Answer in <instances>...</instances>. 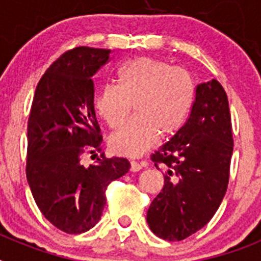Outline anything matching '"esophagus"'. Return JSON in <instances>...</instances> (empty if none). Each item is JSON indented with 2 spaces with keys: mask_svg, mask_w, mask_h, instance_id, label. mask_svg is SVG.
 <instances>
[{
  "mask_svg": "<svg viewBox=\"0 0 261 261\" xmlns=\"http://www.w3.org/2000/svg\"><path fill=\"white\" fill-rule=\"evenodd\" d=\"M144 166H145V163H138V162H136V161H132V162H130V171L132 172L140 171V170H141Z\"/></svg>",
  "mask_w": 261,
  "mask_h": 261,
  "instance_id": "esophagus-1",
  "label": "esophagus"
}]
</instances>
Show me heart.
<instances>
[{
    "label": "heart",
    "mask_w": 261,
    "mask_h": 261,
    "mask_svg": "<svg viewBox=\"0 0 261 261\" xmlns=\"http://www.w3.org/2000/svg\"><path fill=\"white\" fill-rule=\"evenodd\" d=\"M119 86L106 85L95 99L98 116L117 129L128 119L132 105L136 119L110 138L111 150L138 156L150 149L159 135L167 140L180 132L195 103L191 75L168 62L138 57L120 68Z\"/></svg>",
    "instance_id": "b5f03b06"
}]
</instances>
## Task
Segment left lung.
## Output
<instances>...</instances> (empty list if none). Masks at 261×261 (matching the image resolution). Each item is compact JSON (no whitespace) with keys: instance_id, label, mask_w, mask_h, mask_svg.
I'll return each mask as SVG.
<instances>
[{"instance_id":"obj_1","label":"left lung","mask_w":261,"mask_h":261,"mask_svg":"<svg viewBox=\"0 0 261 261\" xmlns=\"http://www.w3.org/2000/svg\"><path fill=\"white\" fill-rule=\"evenodd\" d=\"M232 147L222 85L217 80L197 85L186 125L151 154L155 167L166 168L165 186L146 216L156 237L183 241L212 220L227 190Z\"/></svg>"}]
</instances>
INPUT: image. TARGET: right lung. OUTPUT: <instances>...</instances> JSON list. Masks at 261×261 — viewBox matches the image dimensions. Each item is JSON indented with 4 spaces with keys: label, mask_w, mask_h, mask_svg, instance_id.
<instances>
[{
    "label": "right lung",
    "mask_w": 261,
    "mask_h": 261,
    "mask_svg": "<svg viewBox=\"0 0 261 261\" xmlns=\"http://www.w3.org/2000/svg\"><path fill=\"white\" fill-rule=\"evenodd\" d=\"M111 49L77 47L59 57L40 78L27 124V181L43 216L61 231L81 234L98 223L106 190L129 171L126 158H96L85 167V151H100L93 75Z\"/></svg>",
    "instance_id": "add662e5"
}]
</instances>
